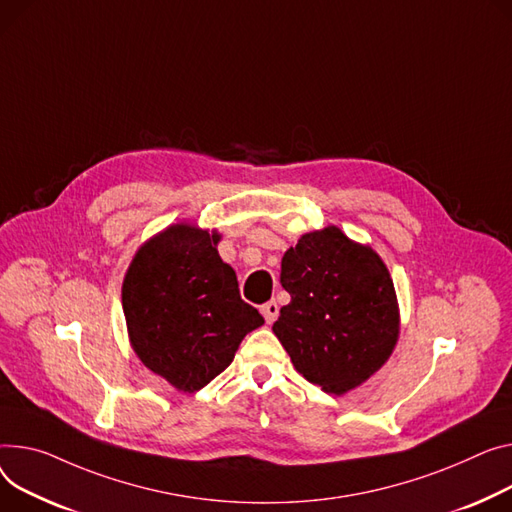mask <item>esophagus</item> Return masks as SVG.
I'll use <instances>...</instances> for the list:
<instances>
[{
  "label": "esophagus",
  "instance_id": "34e87169",
  "mask_svg": "<svg viewBox=\"0 0 512 512\" xmlns=\"http://www.w3.org/2000/svg\"><path fill=\"white\" fill-rule=\"evenodd\" d=\"M261 313H263V317H265V323H274L276 319H278V315H280V306H278V302L276 300H269V302H265L263 306H261Z\"/></svg>",
  "mask_w": 512,
  "mask_h": 512
}]
</instances>
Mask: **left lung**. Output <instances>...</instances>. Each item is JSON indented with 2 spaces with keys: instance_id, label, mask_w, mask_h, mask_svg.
Returning a JSON list of instances; mask_svg holds the SVG:
<instances>
[{
  "instance_id": "obj_1",
  "label": "left lung",
  "mask_w": 512,
  "mask_h": 512,
  "mask_svg": "<svg viewBox=\"0 0 512 512\" xmlns=\"http://www.w3.org/2000/svg\"><path fill=\"white\" fill-rule=\"evenodd\" d=\"M280 282L290 304L271 329L306 381L344 395L391 358L399 304L389 269L370 245L337 226L306 232L284 253Z\"/></svg>"
}]
</instances>
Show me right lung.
I'll list each match as a JSON object with an SVG mask.
<instances>
[{
	"instance_id": "obj_1",
	"label": "right lung",
	"mask_w": 512,
	"mask_h": 512,
	"mask_svg": "<svg viewBox=\"0 0 512 512\" xmlns=\"http://www.w3.org/2000/svg\"><path fill=\"white\" fill-rule=\"evenodd\" d=\"M222 234L170 224L135 251L121 302L129 344L170 387L195 393L228 368L247 333L265 321L238 292L218 255Z\"/></svg>"
}]
</instances>
